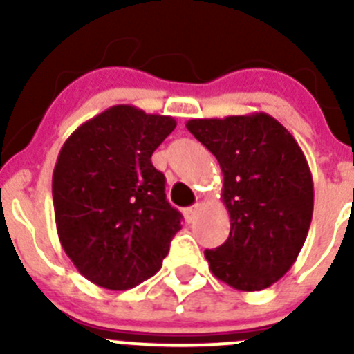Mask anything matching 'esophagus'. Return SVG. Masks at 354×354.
I'll use <instances>...</instances> for the list:
<instances>
[{
	"instance_id": "34e87169",
	"label": "esophagus",
	"mask_w": 354,
	"mask_h": 354,
	"mask_svg": "<svg viewBox=\"0 0 354 354\" xmlns=\"http://www.w3.org/2000/svg\"><path fill=\"white\" fill-rule=\"evenodd\" d=\"M198 211H200V205L198 204L193 205V207H187L186 211H184V216H186L187 223H192V221L195 220L196 214H198Z\"/></svg>"
}]
</instances>
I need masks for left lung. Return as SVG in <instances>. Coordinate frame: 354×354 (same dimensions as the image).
<instances>
[{
    "label": "left lung",
    "mask_w": 354,
    "mask_h": 354,
    "mask_svg": "<svg viewBox=\"0 0 354 354\" xmlns=\"http://www.w3.org/2000/svg\"><path fill=\"white\" fill-rule=\"evenodd\" d=\"M186 127L223 171L230 234L204 252L212 274L245 292L270 287L296 262L310 228L314 183L303 150L268 113L193 118Z\"/></svg>",
    "instance_id": "1"
}]
</instances>
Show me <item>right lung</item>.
Returning a JSON list of instances; mask_svg holds the SVG:
<instances>
[{"mask_svg":"<svg viewBox=\"0 0 354 354\" xmlns=\"http://www.w3.org/2000/svg\"><path fill=\"white\" fill-rule=\"evenodd\" d=\"M167 115L111 106L67 138L53 171L65 253L86 280L126 290L158 273L183 216L168 204L152 152L175 129Z\"/></svg>","mask_w":354,"mask_h":354,"instance_id":"right-lung-1","label":"right lung"}]
</instances>
